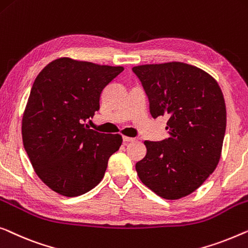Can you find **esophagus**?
Wrapping results in <instances>:
<instances>
[{"label":"esophagus","instance_id":"1","mask_svg":"<svg viewBox=\"0 0 248 248\" xmlns=\"http://www.w3.org/2000/svg\"><path fill=\"white\" fill-rule=\"evenodd\" d=\"M135 141L134 138H128V136H123V142L124 143H128V142H133Z\"/></svg>","mask_w":248,"mask_h":248}]
</instances>
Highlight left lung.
<instances>
[{
    "instance_id": "left-lung-1",
    "label": "left lung",
    "mask_w": 248,
    "mask_h": 248,
    "mask_svg": "<svg viewBox=\"0 0 248 248\" xmlns=\"http://www.w3.org/2000/svg\"><path fill=\"white\" fill-rule=\"evenodd\" d=\"M153 118L167 116L169 138L145 141L135 164L143 184L164 199H180L213 173L220 159L226 105L218 82L200 68L172 62L132 68Z\"/></svg>"
}]
</instances>
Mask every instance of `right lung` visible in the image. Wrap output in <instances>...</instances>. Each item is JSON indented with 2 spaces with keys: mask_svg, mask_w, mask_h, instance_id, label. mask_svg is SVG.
<instances>
[{
  "mask_svg": "<svg viewBox=\"0 0 248 248\" xmlns=\"http://www.w3.org/2000/svg\"><path fill=\"white\" fill-rule=\"evenodd\" d=\"M123 67L59 58L40 71L22 118V140L35 173L53 191L77 197L95 188L120 134H104L84 123L99 109L103 89Z\"/></svg>",
  "mask_w": 248,
  "mask_h": 248,
  "instance_id": "right-lung-1",
  "label": "right lung"
}]
</instances>
